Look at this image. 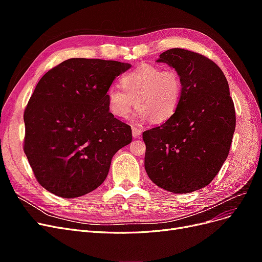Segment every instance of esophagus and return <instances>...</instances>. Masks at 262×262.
Wrapping results in <instances>:
<instances>
[{"label":"esophagus","mask_w":262,"mask_h":262,"mask_svg":"<svg viewBox=\"0 0 262 262\" xmlns=\"http://www.w3.org/2000/svg\"><path fill=\"white\" fill-rule=\"evenodd\" d=\"M142 133V130L139 128H136V126H132V136L134 139H139Z\"/></svg>","instance_id":"obj_1"}]
</instances>
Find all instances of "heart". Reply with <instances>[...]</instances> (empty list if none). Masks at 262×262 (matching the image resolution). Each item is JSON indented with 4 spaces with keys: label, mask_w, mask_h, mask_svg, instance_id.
<instances>
[{
    "label": "heart",
    "mask_w": 262,
    "mask_h": 262,
    "mask_svg": "<svg viewBox=\"0 0 262 262\" xmlns=\"http://www.w3.org/2000/svg\"><path fill=\"white\" fill-rule=\"evenodd\" d=\"M121 87L109 86L106 93L109 112L120 119L128 118L136 105L140 121L164 122L175 115L182 97V82L176 71L150 64L124 74Z\"/></svg>",
    "instance_id": "obj_1"
}]
</instances>
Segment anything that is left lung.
I'll return each instance as SVG.
<instances>
[{"instance_id":"1","label":"left lung","mask_w":262,"mask_h":262,"mask_svg":"<svg viewBox=\"0 0 262 262\" xmlns=\"http://www.w3.org/2000/svg\"><path fill=\"white\" fill-rule=\"evenodd\" d=\"M157 62L176 70L182 97L175 115L143 132L145 170L160 188L190 193L208 186L227 158L236 125L234 102L224 73L204 55L173 48Z\"/></svg>"}]
</instances>
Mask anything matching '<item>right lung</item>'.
<instances>
[{"label": "right lung", "instance_id": "obj_1", "mask_svg": "<svg viewBox=\"0 0 262 262\" xmlns=\"http://www.w3.org/2000/svg\"><path fill=\"white\" fill-rule=\"evenodd\" d=\"M128 63L73 58L38 82L24 113L25 152L37 181L66 199L106 179L113 156L132 141L131 126L109 112L106 93Z\"/></svg>", "mask_w": 262, "mask_h": 262}]
</instances>
